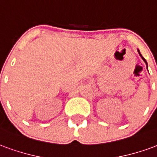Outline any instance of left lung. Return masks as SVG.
I'll use <instances>...</instances> for the list:
<instances>
[{
  "mask_svg": "<svg viewBox=\"0 0 157 157\" xmlns=\"http://www.w3.org/2000/svg\"><path fill=\"white\" fill-rule=\"evenodd\" d=\"M137 50H138V53H139V54H140V57H141V58H142V59H143V60H144V62H145V65H146V67H147V70H148V64H147V62H146V60H145V58H144V57H143V56H142V55H141V54H140V50H139V49H137Z\"/></svg>",
  "mask_w": 157,
  "mask_h": 157,
  "instance_id": "8db88e82",
  "label": "left lung"
}]
</instances>
